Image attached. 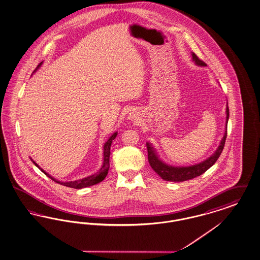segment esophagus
Here are the masks:
<instances>
[{"label":"esophagus","instance_id":"34e87169","mask_svg":"<svg viewBox=\"0 0 260 260\" xmlns=\"http://www.w3.org/2000/svg\"><path fill=\"white\" fill-rule=\"evenodd\" d=\"M128 120H131V121H133V122H136L137 121V117L135 116V114H129L128 115Z\"/></svg>","mask_w":260,"mask_h":260}]
</instances>
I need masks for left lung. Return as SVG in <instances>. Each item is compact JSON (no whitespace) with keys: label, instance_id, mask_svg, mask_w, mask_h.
Returning a JSON list of instances; mask_svg holds the SVG:
<instances>
[{"label":"left lung","instance_id":"1","mask_svg":"<svg viewBox=\"0 0 260 260\" xmlns=\"http://www.w3.org/2000/svg\"><path fill=\"white\" fill-rule=\"evenodd\" d=\"M192 61L198 67H206L207 64L203 61H201L198 56L193 52H191ZM229 119V105H226V121H225V127H224V134L223 137L221 138V141L219 143L217 150L212 156H209L205 160L193 165L189 167H173L170 165H167L165 161H162L156 153V149L149 142L146 143L147 151H148V160L151 167L155 170L156 174H158L164 180L169 182H184L187 180L193 179L196 177L200 176L211 167L215 165L218 156H220L222 149L224 147L226 135H228V123Z\"/></svg>","mask_w":260,"mask_h":260}]
</instances>
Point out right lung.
Wrapping results in <instances>:
<instances>
[{
	"label": "right lung",
	"mask_w": 260,
	"mask_h": 260,
	"mask_svg": "<svg viewBox=\"0 0 260 260\" xmlns=\"http://www.w3.org/2000/svg\"><path fill=\"white\" fill-rule=\"evenodd\" d=\"M42 64V63H41ZM40 64V66H41ZM39 66V67H40ZM38 67V69H39ZM37 69V70H38ZM36 70V71H37ZM118 135V133L116 132L113 135H111L108 140L104 143V160H103V166L101 167V169L94 173L93 175H90V176L85 177L83 179H79V180H75V181H70V182H62V181H59L57 179H55L54 177L49 175L47 172H45L42 168L39 167L38 164H36L32 159L31 158V161L34 162V165L36 167H39L42 172L46 175L47 177H49L51 180H53L54 182L58 183V184H61L62 186H66V187H73V188H83V187H90V186H93L95 184H99L100 182L104 181V178L107 175L108 173V170H109V156H110V147L112 144V141L116 138V136Z\"/></svg>",
	"instance_id": "1"
}]
</instances>
